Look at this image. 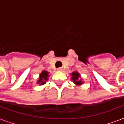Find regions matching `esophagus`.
Listing matches in <instances>:
<instances>
[{"mask_svg":"<svg viewBox=\"0 0 124 124\" xmlns=\"http://www.w3.org/2000/svg\"><path fill=\"white\" fill-rule=\"evenodd\" d=\"M57 70L58 71H62L63 69H62V68H57Z\"/></svg>","mask_w":124,"mask_h":124,"instance_id":"esophagus-1","label":"esophagus"}]
</instances>
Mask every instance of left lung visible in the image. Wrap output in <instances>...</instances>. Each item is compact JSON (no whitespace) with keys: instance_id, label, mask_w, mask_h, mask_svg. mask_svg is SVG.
Returning <instances> with one entry per match:
<instances>
[{"instance_id":"obj_1","label":"left lung","mask_w":124,"mask_h":124,"mask_svg":"<svg viewBox=\"0 0 124 124\" xmlns=\"http://www.w3.org/2000/svg\"><path fill=\"white\" fill-rule=\"evenodd\" d=\"M71 76H72L71 80L73 81V83L75 84L76 86H81L82 84H84V81L81 78L80 74L77 71L73 72L71 74Z\"/></svg>"}]
</instances>
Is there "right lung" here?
Segmentation results:
<instances>
[{"instance_id": "right-lung-1", "label": "right lung", "mask_w": 124, "mask_h": 124, "mask_svg": "<svg viewBox=\"0 0 124 124\" xmlns=\"http://www.w3.org/2000/svg\"><path fill=\"white\" fill-rule=\"evenodd\" d=\"M49 73L50 72H47L46 70L42 71V72L39 75V78H38V80L36 82V84H39L40 86L45 84L46 82L48 80V78L49 76H49Z\"/></svg>"}]
</instances>
